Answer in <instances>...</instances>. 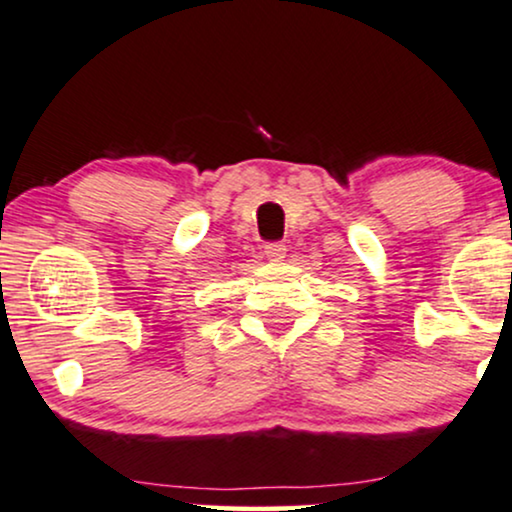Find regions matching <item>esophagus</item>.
Segmentation results:
<instances>
[{
  "label": "esophagus",
  "instance_id": "1",
  "mask_svg": "<svg viewBox=\"0 0 512 512\" xmlns=\"http://www.w3.org/2000/svg\"><path fill=\"white\" fill-rule=\"evenodd\" d=\"M264 255H267L269 262H283V257H286V245L269 243L267 248H264Z\"/></svg>",
  "mask_w": 512,
  "mask_h": 512
}]
</instances>
